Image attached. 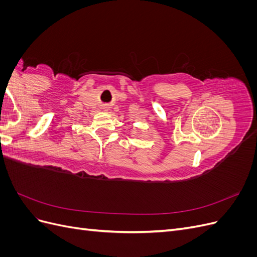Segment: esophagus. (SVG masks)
Segmentation results:
<instances>
[{"mask_svg": "<svg viewBox=\"0 0 257 257\" xmlns=\"http://www.w3.org/2000/svg\"><path fill=\"white\" fill-rule=\"evenodd\" d=\"M103 110H104V111H106V112H107V111H109V110H110V106H109V105H107V104H105V105L103 106Z\"/></svg>", "mask_w": 257, "mask_h": 257, "instance_id": "34e87169", "label": "esophagus"}]
</instances>
